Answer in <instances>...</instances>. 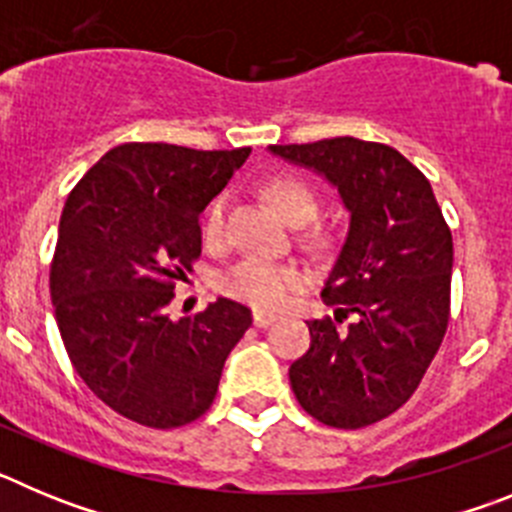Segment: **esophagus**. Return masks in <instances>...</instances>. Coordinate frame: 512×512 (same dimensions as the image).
Instances as JSON below:
<instances>
[{
	"label": "esophagus",
	"mask_w": 512,
	"mask_h": 512,
	"mask_svg": "<svg viewBox=\"0 0 512 512\" xmlns=\"http://www.w3.org/2000/svg\"><path fill=\"white\" fill-rule=\"evenodd\" d=\"M271 323H277V315H274V312L253 310V325H256V328H266V325Z\"/></svg>",
	"instance_id": "obj_1"
}]
</instances>
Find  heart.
Instances as JSON below:
<instances>
[{
	"mask_svg": "<svg viewBox=\"0 0 512 512\" xmlns=\"http://www.w3.org/2000/svg\"><path fill=\"white\" fill-rule=\"evenodd\" d=\"M266 197L284 220L295 225L300 220L310 223L315 212H318V200L312 189L300 179H274L266 187ZM225 215H228V194H217L215 200L207 205L205 217H202V235L207 243H220L225 233ZM302 287V274L289 264L279 261L259 259V256H248L230 266L220 277V289L225 295L235 300L248 302L253 307H264V310H277L287 305V300Z\"/></svg>",
	"mask_w": 512,
	"mask_h": 512,
	"instance_id": "obj_1",
	"label": "heart"
}]
</instances>
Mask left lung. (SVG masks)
<instances>
[{
    "instance_id": "1",
    "label": "left lung",
    "mask_w": 512,
    "mask_h": 512,
    "mask_svg": "<svg viewBox=\"0 0 512 512\" xmlns=\"http://www.w3.org/2000/svg\"><path fill=\"white\" fill-rule=\"evenodd\" d=\"M269 153L323 176L348 212L346 238L323 287L336 320L307 323L310 348L289 366V384L320 423L364 428L410 400L441 346L451 230L431 182L384 143L346 135L269 146Z\"/></svg>"
}]
</instances>
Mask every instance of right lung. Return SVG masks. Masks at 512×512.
Masks as SVG:
<instances>
[{"mask_svg":"<svg viewBox=\"0 0 512 512\" xmlns=\"http://www.w3.org/2000/svg\"><path fill=\"white\" fill-rule=\"evenodd\" d=\"M251 148L125 143L69 194L51 264L63 346L89 390L148 428L200 418L251 310L228 297L171 320L174 282L202 251L200 215Z\"/></svg>","mask_w":512,"mask_h":512,"instance_id":"obj_1","label":"right lung"}]
</instances>
